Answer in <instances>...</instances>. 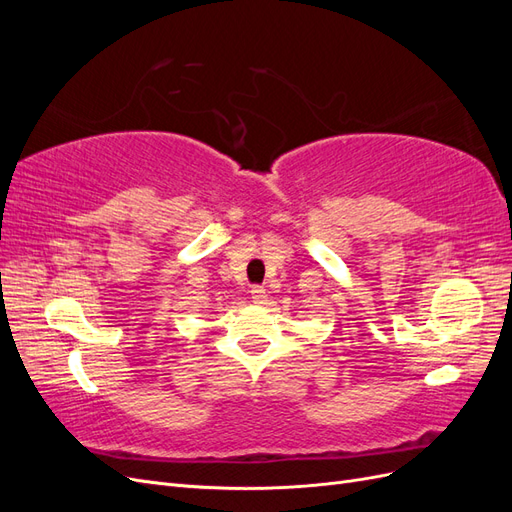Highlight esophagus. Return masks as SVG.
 Returning a JSON list of instances; mask_svg holds the SVG:
<instances>
[{"label": "esophagus", "instance_id": "1", "mask_svg": "<svg viewBox=\"0 0 512 512\" xmlns=\"http://www.w3.org/2000/svg\"><path fill=\"white\" fill-rule=\"evenodd\" d=\"M252 299H254V303L262 305V303L267 301V290L262 288V286H254V288H252Z\"/></svg>", "mask_w": 512, "mask_h": 512}]
</instances>
